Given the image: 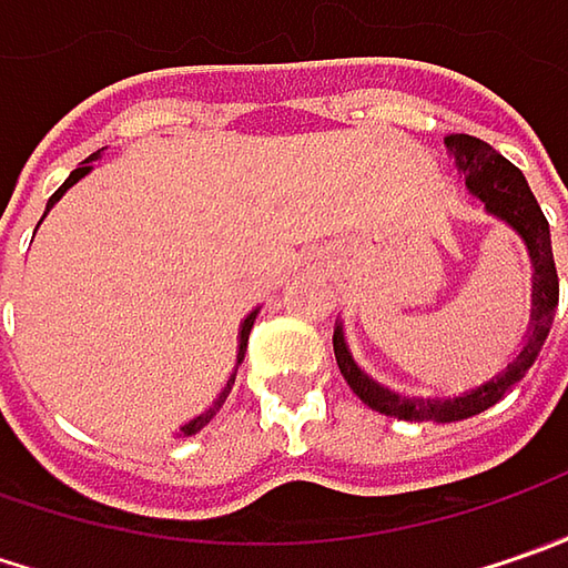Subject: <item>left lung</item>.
<instances>
[{
	"instance_id": "1",
	"label": "left lung",
	"mask_w": 568,
	"mask_h": 568,
	"mask_svg": "<svg viewBox=\"0 0 568 568\" xmlns=\"http://www.w3.org/2000/svg\"><path fill=\"white\" fill-rule=\"evenodd\" d=\"M446 148L455 158L458 173L465 176V189L484 205L487 214H493L496 221H503L513 233H518V240L528 250L531 268H535L531 272V322H528L525 347L518 351V357L499 376L480 382L477 388H468L462 395H452V398H407V395L392 392L388 385L369 379L357 366V361L351 357V347L344 341V325L335 322V338H332L335 361H338L341 376L354 388V395L385 417L414 420V424H420V420L452 424V420H465V417H474L496 402H503L506 392L525 379V373L535 366L559 306V277L557 265H554V250H550V224L537 205L525 173L474 135L452 132V135H446Z\"/></svg>"
}]
</instances>
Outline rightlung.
<instances>
[{
	"mask_svg": "<svg viewBox=\"0 0 568 568\" xmlns=\"http://www.w3.org/2000/svg\"><path fill=\"white\" fill-rule=\"evenodd\" d=\"M100 151H103V148H100ZM100 151H94V154H91V158H84V164L75 166V170H72V173H69V180H65V183H62V186L55 189L53 195H50V202H47V211H50V207H53L55 202H59V199H62V195H65V192H69V189L75 186V183H78V180H81V176H88V173H91V170H94V166H91V161H98V158H100ZM47 211H43V217H47ZM43 217H40V221H43ZM255 316H258V310H252L250 316L243 318V325H240V354H236V369H240V363H243V357H246V344H250V332H252V325H255ZM236 369H233V376H230L227 385H224V388H221V395H217V398H214V404H211V407H207L205 414H199V417H192V420H189V424L180 426V433H176V436H195V433H199V429H202V426L211 424V417H214V414H217V410H221V404L227 402L230 388H233V382H236Z\"/></svg>",
	"mask_w": 568,
	"mask_h": 568,
	"instance_id": "add662e5",
	"label": "right lung"
}]
</instances>
